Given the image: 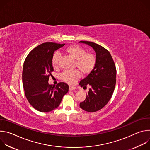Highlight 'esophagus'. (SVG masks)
Returning <instances> with one entry per match:
<instances>
[{"instance_id":"obj_1","label":"esophagus","mask_w":150,"mask_h":150,"mask_svg":"<svg viewBox=\"0 0 150 150\" xmlns=\"http://www.w3.org/2000/svg\"><path fill=\"white\" fill-rule=\"evenodd\" d=\"M76 88L75 87L72 86V85H69V90L70 91H72V90H76Z\"/></svg>"}]
</instances>
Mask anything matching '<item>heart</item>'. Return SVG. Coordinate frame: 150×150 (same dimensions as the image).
<instances>
[{"label":"heart","mask_w":150,"mask_h":150,"mask_svg":"<svg viewBox=\"0 0 150 150\" xmlns=\"http://www.w3.org/2000/svg\"><path fill=\"white\" fill-rule=\"evenodd\" d=\"M73 59L75 60V66L84 75L89 74L94 69L96 65V57L94 54L86 53L84 49L78 45H71L65 50ZM60 55L56 52L52 59V65L54 68L58 67ZM80 76V72L75 69L71 71H65L61 75L62 79L69 83H74Z\"/></svg>","instance_id":"b5f03b06"}]
</instances>
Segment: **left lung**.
<instances>
[{
	"label": "left lung",
	"instance_id": "1",
	"mask_svg": "<svg viewBox=\"0 0 150 150\" xmlns=\"http://www.w3.org/2000/svg\"><path fill=\"white\" fill-rule=\"evenodd\" d=\"M91 46L96 53V65L89 75L79 82L81 87H90L87 97L80 108L88 112L101 109L110 100L116 85V69L110 52L94 42L80 41Z\"/></svg>",
	"mask_w": 150,
	"mask_h": 150
}]
</instances>
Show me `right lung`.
I'll return each instance as SVG.
<instances>
[{"instance_id":"1","label":"right lung","mask_w":150,"mask_h":150,"mask_svg":"<svg viewBox=\"0 0 150 150\" xmlns=\"http://www.w3.org/2000/svg\"><path fill=\"white\" fill-rule=\"evenodd\" d=\"M65 45L45 42L31 50L25 60L23 71L25 94L30 104L39 112H49L58 108L69 91L65 83L60 82L55 87L48 82L53 71V54Z\"/></svg>"}]
</instances>
